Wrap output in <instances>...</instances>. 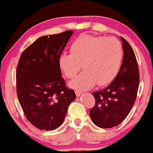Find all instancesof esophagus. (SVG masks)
<instances>
[{
  "mask_svg": "<svg viewBox=\"0 0 153 153\" xmlns=\"http://www.w3.org/2000/svg\"><path fill=\"white\" fill-rule=\"evenodd\" d=\"M75 94H76V97H80V96H81V94H82V91H77V90H76V91H75Z\"/></svg>",
  "mask_w": 153,
  "mask_h": 153,
  "instance_id": "esophagus-1",
  "label": "esophagus"
}]
</instances>
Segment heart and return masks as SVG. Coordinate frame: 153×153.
Listing matches in <instances>:
<instances>
[{
    "mask_svg": "<svg viewBox=\"0 0 153 153\" xmlns=\"http://www.w3.org/2000/svg\"><path fill=\"white\" fill-rule=\"evenodd\" d=\"M123 59L121 42L113 37H95L84 34L71 45V53L59 56V66L67 78H74L80 69H85L70 82L75 89L86 90L96 84L105 85L113 81L120 70Z\"/></svg>",
    "mask_w": 153,
    "mask_h": 153,
    "instance_id": "obj_1",
    "label": "heart"
}]
</instances>
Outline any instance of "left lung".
Segmentation results:
<instances>
[{
  "label": "left lung",
  "instance_id": "obj_1",
  "mask_svg": "<svg viewBox=\"0 0 153 153\" xmlns=\"http://www.w3.org/2000/svg\"><path fill=\"white\" fill-rule=\"evenodd\" d=\"M124 56L119 73L102 90L93 93L95 106L90 111L92 122L101 128H111L128 116L136 99L139 71L136 58L129 42L121 37Z\"/></svg>",
  "mask_w": 153,
  "mask_h": 153
}]
</instances>
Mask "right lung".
<instances>
[{
    "label": "right lung",
    "mask_w": 153,
    "mask_h": 153,
    "mask_svg": "<svg viewBox=\"0 0 153 153\" xmlns=\"http://www.w3.org/2000/svg\"><path fill=\"white\" fill-rule=\"evenodd\" d=\"M71 30L40 37L24 50L16 71L19 102L26 119L40 130H53L65 119L76 99L65 86L59 56L73 34Z\"/></svg>",
    "instance_id": "right-lung-1"
}]
</instances>
